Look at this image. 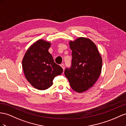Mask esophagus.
Returning <instances> with one entry per match:
<instances>
[{"instance_id": "obj_1", "label": "esophagus", "mask_w": 126, "mask_h": 126, "mask_svg": "<svg viewBox=\"0 0 126 126\" xmlns=\"http://www.w3.org/2000/svg\"><path fill=\"white\" fill-rule=\"evenodd\" d=\"M61 66L62 67V69H63V71H64V69H65V66H64V64H61Z\"/></svg>"}]
</instances>
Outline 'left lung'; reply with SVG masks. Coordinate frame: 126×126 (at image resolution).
Segmentation results:
<instances>
[{"label":"left lung","mask_w":126,"mask_h":126,"mask_svg":"<svg viewBox=\"0 0 126 126\" xmlns=\"http://www.w3.org/2000/svg\"><path fill=\"white\" fill-rule=\"evenodd\" d=\"M72 52V65L64 75L71 87L81 93L93 86L101 75L102 59L96 45L89 39L79 37L69 42Z\"/></svg>","instance_id":"left-lung-1"}]
</instances>
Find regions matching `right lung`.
<instances>
[{
    "label": "right lung",
    "instance_id": "add662e5",
    "mask_svg": "<svg viewBox=\"0 0 126 126\" xmlns=\"http://www.w3.org/2000/svg\"><path fill=\"white\" fill-rule=\"evenodd\" d=\"M50 46V42L38 40L28 48L22 60L25 78L34 88L41 91L49 88L54 78L63 71L48 51Z\"/></svg>",
    "mask_w": 126,
    "mask_h": 126
}]
</instances>
